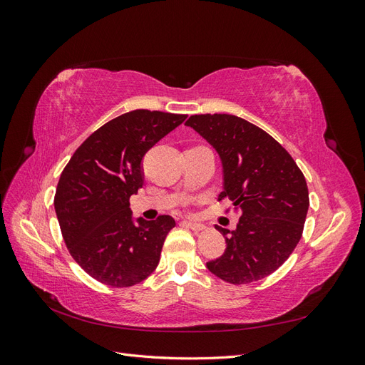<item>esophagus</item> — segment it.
I'll return each mask as SVG.
<instances>
[{
  "instance_id": "1",
  "label": "esophagus",
  "mask_w": 365,
  "mask_h": 365,
  "mask_svg": "<svg viewBox=\"0 0 365 365\" xmlns=\"http://www.w3.org/2000/svg\"><path fill=\"white\" fill-rule=\"evenodd\" d=\"M182 224H184L185 227L192 228L193 231H202V230L205 228V225H202V224H200V222H192V220H184Z\"/></svg>"
}]
</instances>
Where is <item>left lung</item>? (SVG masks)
<instances>
[{"instance_id":"8db88e82","label":"left lung","mask_w":365,"mask_h":365,"mask_svg":"<svg viewBox=\"0 0 365 365\" xmlns=\"http://www.w3.org/2000/svg\"><path fill=\"white\" fill-rule=\"evenodd\" d=\"M219 153L224 192L240 217L235 231L216 227L225 252L207 263L231 284L268 277L288 260L303 235L309 192L303 172L279 141L230 114H200L185 121Z\"/></svg>"}]
</instances>
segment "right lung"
I'll use <instances>...</instances> for the list:
<instances>
[{"label": "right lung", "mask_w": 365, "mask_h": 365, "mask_svg": "<svg viewBox=\"0 0 365 365\" xmlns=\"http://www.w3.org/2000/svg\"><path fill=\"white\" fill-rule=\"evenodd\" d=\"M184 114L135 109L88 137L65 165L54 210L71 257L93 279L129 288L155 271L172 216L134 222L129 197L143 187L141 160Z\"/></svg>", "instance_id": "add662e5"}]
</instances>
